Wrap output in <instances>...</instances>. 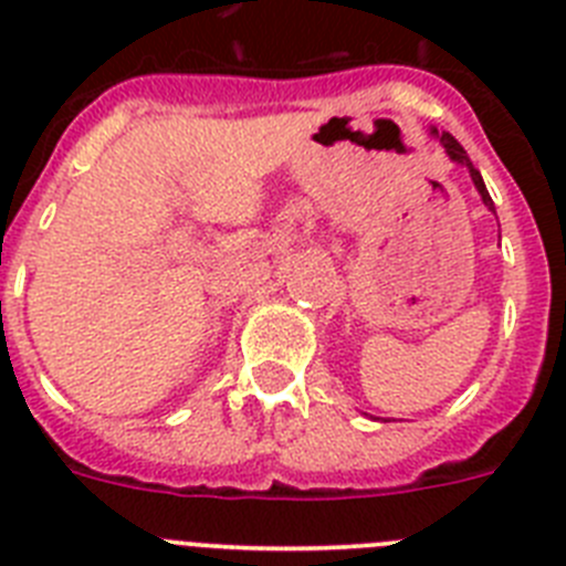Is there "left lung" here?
I'll return each mask as SVG.
<instances>
[{"label": "left lung", "instance_id": "1", "mask_svg": "<svg viewBox=\"0 0 566 566\" xmlns=\"http://www.w3.org/2000/svg\"><path fill=\"white\" fill-rule=\"evenodd\" d=\"M431 133L437 135L439 144H442V147H444V153L451 155V161H457V164H462V167H468L470 178H473V184H476L479 195H482L484 207H488L490 212H496V209H493V201H490L488 187H484V181H482V175H479V169L473 167V164H470V158H468V153H464V149H462V144H459L451 133H437V129H431Z\"/></svg>", "mask_w": 566, "mask_h": 566}]
</instances>
